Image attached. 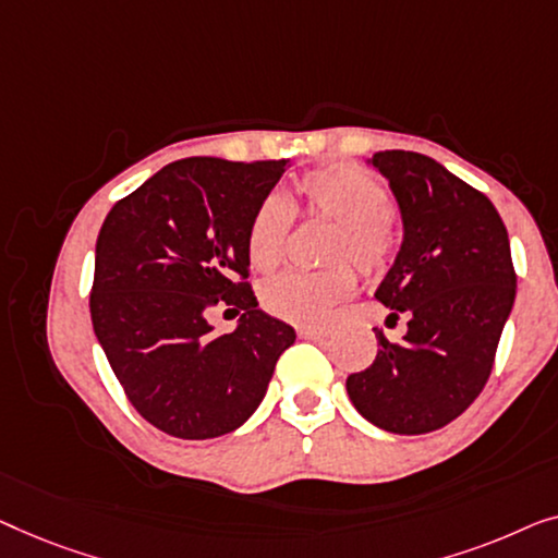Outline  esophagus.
<instances>
[{
	"label": "esophagus",
	"mask_w": 558,
	"mask_h": 558,
	"mask_svg": "<svg viewBox=\"0 0 558 558\" xmlns=\"http://www.w3.org/2000/svg\"><path fill=\"white\" fill-rule=\"evenodd\" d=\"M298 336H301V339H326L328 336V331L326 328H316V326H301L298 328Z\"/></svg>",
	"instance_id": "obj_1"
}]
</instances>
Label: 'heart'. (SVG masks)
Wrapping results in <instances>:
<instances>
[{
	"label": "heart",
	"instance_id": "heart-1",
	"mask_svg": "<svg viewBox=\"0 0 558 558\" xmlns=\"http://www.w3.org/2000/svg\"><path fill=\"white\" fill-rule=\"evenodd\" d=\"M305 207L339 222L333 238V260H354L364 270H379L389 260V219L395 202L379 179L368 171L339 163L316 169L298 184ZM293 225V207L280 194H268L257 204L247 227V257L255 270H272L286 253L288 230ZM356 290V276L349 265L331 270L301 272L288 270L270 278L260 290L263 305L272 316L293 324H326L336 305Z\"/></svg>",
	"mask_w": 558,
	"mask_h": 558
}]
</instances>
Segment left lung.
I'll use <instances>...</instances> for the list:
<instances>
[{
	"instance_id": "obj_1",
	"label": "left lung",
	"mask_w": 558,
	"mask_h": 558,
	"mask_svg": "<svg viewBox=\"0 0 558 558\" xmlns=\"http://www.w3.org/2000/svg\"><path fill=\"white\" fill-rule=\"evenodd\" d=\"M368 163L389 182L404 238L376 301L407 333L376 331L374 364L351 374V404L395 435H425L460 417L488 381L515 301L504 219L483 192L414 151H379Z\"/></svg>"
}]
</instances>
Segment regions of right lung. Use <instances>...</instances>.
Segmentation results:
<instances>
[{"label": "right lung", "mask_w": 558, "mask_h": 558, "mask_svg": "<svg viewBox=\"0 0 558 558\" xmlns=\"http://www.w3.org/2000/svg\"><path fill=\"white\" fill-rule=\"evenodd\" d=\"M288 159L169 163L113 204L96 242L90 318L116 379L156 429L209 439L260 407L293 326L257 308L247 227ZM243 311L232 335L208 313Z\"/></svg>", "instance_id": "add662e5"}]
</instances>
